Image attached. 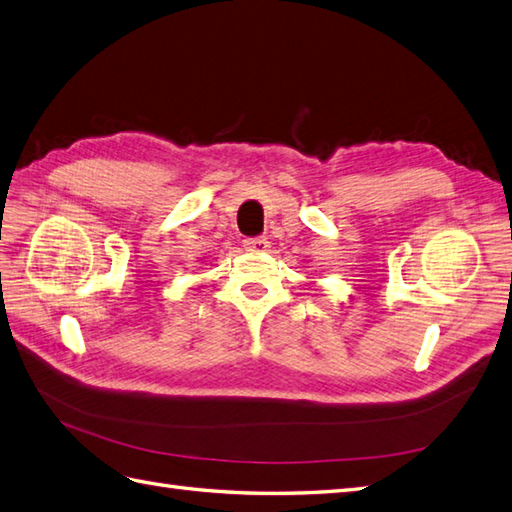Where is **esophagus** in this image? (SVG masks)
<instances>
[{"label": "esophagus", "mask_w": 512, "mask_h": 512, "mask_svg": "<svg viewBox=\"0 0 512 512\" xmlns=\"http://www.w3.org/2000/svg\"><path fill=\"white\" fill-rule=\"evenodd\" d=\"M244 248L248 253H266L270 248V242L266 237H248V240H244Z\"/></svg>", "instance_id": "esophagus-1"}]
</instances>
